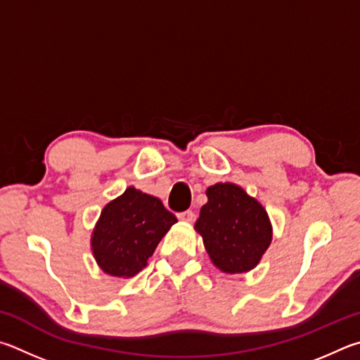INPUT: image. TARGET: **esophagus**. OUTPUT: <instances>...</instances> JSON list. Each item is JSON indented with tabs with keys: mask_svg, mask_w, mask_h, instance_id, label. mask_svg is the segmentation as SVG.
<instances>
[{
	"mask_svg": "<svg viewBox=\"0 0 360 360\" xmlns=\"http://www.w3.org/2000/svg\"><path fill=\"white\" fill-rule=\"evenodd\" d=\"M176 218L180 219V221H186V223H193L194 221V213L191 210H185V212H180L176 213Z\"/></svg>",
	"mask_w": 360,
	"mask_h": 360,
	"instance_id": "34e87169",
	"label": "esophagus"
}]
</instances>
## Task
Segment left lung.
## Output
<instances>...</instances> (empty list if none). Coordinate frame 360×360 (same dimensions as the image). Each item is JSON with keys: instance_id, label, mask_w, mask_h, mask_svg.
Segmentation results:
<instances>
[{"instance_id": "obj_1", "label": "left lung", "mask_w": 360, "mask_h": 360, "mask_svg": "<svg viewBox=\"0 0 360 360\" xmlns=\"http://www.w3.org/2000/svg\"><path fill=\"white\" fill-rule=\"evenodd\" d=\"M209 202L200 209L196 231L207 253L226 274L253 269L272 240L267 212L240 186L217 184L207 190Z\"/></svg>"}]
</instances>
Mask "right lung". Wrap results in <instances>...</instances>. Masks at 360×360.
Returning a JSON list of instances; mask_svg holds the SVG:
<instances>
[{"mask_svg": "<svg viewBox=\"0 0 360 360\" xmlns=\"http://www.w3.org/2000/svg\"><path fill=\"white\" fill-rule=\"evenodd\" d=\"M174 223L175 215L160 199L128 188L104 207L93 232L91 247L99 267L113 276H134Z\"/></svg>", "mask_w": 360, "mask_h": 360, "instance_id": "right-lung-1", "label": "right lung"}]
</instances>
